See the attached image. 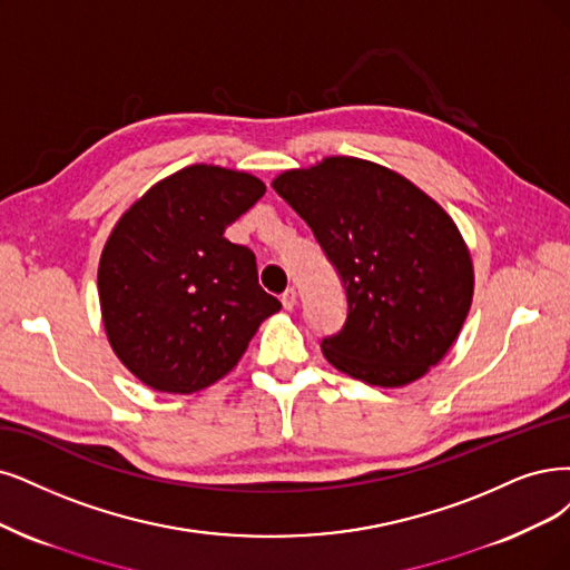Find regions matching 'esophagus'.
Returning a JSON list of instances; mask_svg holds the SVG:
<instances>
[{"instance_id":"obj_1","label":"esophagus","mask_w":570,"mask_h":570,"mask_svg":"<svg viewBox=\"0 0 570 570\" xmlns=\"http://www.w3.org/2000/svg\"><path fill=\"white\" fill-rule=\"evenodd\" d=\"M296 303H298V293H296V288H286L284 293H282V305L286 307V309H293L296 307Z\"/></svg>"}]
</instances>
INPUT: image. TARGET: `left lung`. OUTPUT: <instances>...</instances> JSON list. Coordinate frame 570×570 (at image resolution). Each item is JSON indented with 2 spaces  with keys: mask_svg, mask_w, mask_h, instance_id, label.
I'll return each instance as SVG.
<instances>
[{
  "mask_svg": "<svg viewBox=\"0 0 570 570\" xmlns=\"http://www.w3.org/2000/svg\"><path fill=\"white\" fill-rule=\"evenodd\" d=\"M272 187L345 286L347 317L322 338L326 360L381 387L409 385L439 364L474 291L470 250L446 210L404 176L354 157L286 171Z\"/></svg>",
  "mask_w": 570,
  "mask_h": 570,
  "instance_id": "1",
  "label": "left lung"
}]
</instances>
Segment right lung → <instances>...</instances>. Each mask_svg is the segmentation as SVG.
I'll use <instances>...</instances> for the list:
<instances>
[{
    "mask_svg": "<svg viewBox=\"0 0 570 570\" xmlns=\"http://www.w3.org/2000/svg\"><path fill=\"white\" fill-rule=\"evenodd\" d=\"M263 195L256 176L195 164L147 189L112 229L98 265L102 324L147 387L214 385L282 309L258 284L253 250L225 239Z\"/></svg>",
    "mask_w": 570,
    "mask_h": 570,
    "instance_id": "right-lung-1",
    "label": "right lung"
}]
</instances>
